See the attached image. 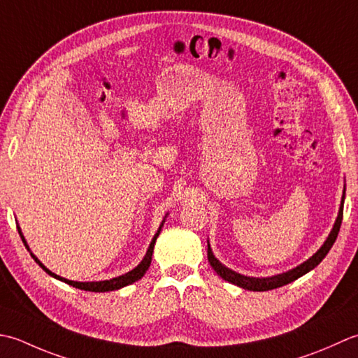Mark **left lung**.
Listing matches in <instances>:
<instances>
[{
	"label": "left lung",
	"instance_id": "left-lung-1",
	"mask_svg": "<svg viewBox=\"0 0 358 358\" xmlns=\"http://www.w3.org/2000/svg\"><path fill=\"white\" fill-rule=\"evenodd\" d=\"M343 203H345V192H343V198H341V203H340L337 221H335L334 227H332V230L329 233V236H327V239L324 241V244L320 247V250L315 255H312V257L308 261H304L303 264L296 266L295 268H292V271H289V272H284V273H280V275H273V276H267V278H253V276H245V275L236 273L235 271H231V268L221 264V262L215 258V255H213V252H211L210 244H208V241H207V245H208L207 257H208L210 266L215 268V272L220 275L222 280L229 281L231 284H236V286L243 287V289H247V290L264 292V290H272V289H276V287L286 286V284L298 280V278H300V276L310 272L312 268H315L320 264V262L323 261V258L326 257V255L329 253L331 247L334 245L335 239H337L340 227H341Z\"/></svg>",
	"mask_w": 358,
	"mask_h": 358
}]
</instances>
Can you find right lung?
I'll return each instance as SVG.
<instances>
[{
    "instance_id": "add662e5",
    "label": "right lung",
    "mask_w": 358,
    "mask_h": 358,
    "mask_svg": "<svg viewBox=\"0 0 358 358\" xmlns=\"http://www.w3.org/2000/svg\"><path fill=\"white\" fill-rule=\"evenodd\" d=\"M166 217V216H165ZM164 222H165V220L162 221V224H160V227H159V230H157V233L155 235V238H152V241H151V244H150V247H148V250H147V255H145L143 257V259L141 261V264H138L137 267H134L133 271H129L128 273H125V275H120V276H117V278H113V280H105V281H87V282H80V281H71V280H66V278H62V276H58V275H55V273H52L49 271V268H46L45 266L41 264L40 262V259L35 257L34 253H31L32 255V258L35 259V262L36 264H38L43 271H45L48 275H50V276H54V278H57V280H60V281H63V282H66V284H69V286H72V287H77V289H82V290H87V292H109V290H117V289H122V287H125V286H128V284H133V282H136V281H138L142 278V276L145 275V272L148 271V267H150V264H151V257H152V250H155V244H156V239H157V236H159V233H160V230H162V227H164ZM18 233H20V236H21V239H23V243H24V245L27 247V250H29V245L26 244V239H24V236H23V233H21V229L18 227Z\"/></svg>"
}]
</instances>
